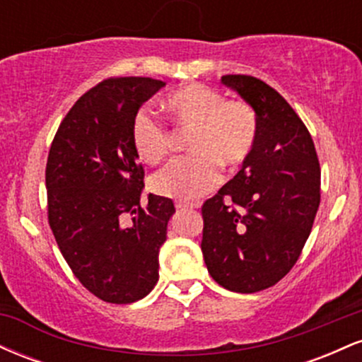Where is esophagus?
I'll use <instances>...</instances> for the list:
<instances>
[{
  "mask_svg": "<svg viewBox=\"0 0 362 362\" xmlns=\"http://www.w3.org/2000/svg\"><path fill=\"white\" fill-rule=\"evenodd\" d=\"M175 207H177L178 211H192L197 206H195V204H187V202H177Z\"/></svg>",
  "mask_w": 362,
  "mask_h": 362,
  "instance_id": "obj_1",
  "label": "esophagus"
}]
</instances>
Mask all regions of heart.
Returning <instances> with one entry per match:
<instances>
[{
	"instance_id": "obj_1",
	"label": "heart",
	"mask_w": 362,
	"mask_h": 362,
	"mask_svg": "<svg viewBox=\"0 0 362 362\" xmlns=\"http://www.w3.org/2000/svg\"><path fill=\"white\" fill-rule=\"evenodd\" d=\"M178 132H192L189 153L151 178L153 192L177 201H195L221 180L219 168L242 167L259 139V119L250 103L226 100L221 91L190 83L163 102ZM131 143L136 155L149 165L163 161L172 148V132L151 112L139 110L132 119Z\"/></svg>"
}]
</instances>
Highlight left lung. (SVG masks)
<instances>
[{
	"mask_svg": "<svg viewBox=\"0 0 362 362\" xmlns=\"http://www.w3.org/2000/svg\"><path fill=\"white\" fill-rule=\"evenodd\" d=\"M221 81L250 103L259 139L240 172L202 206V255L235 293L279 282L300 259L320 206V163L303 120L272 86L247 74Z\"/></svg>",
	"mask_w": 362,
	"mask_h": 362,
	"instance_id": "obj_1",
	"label": "left lung"
}]
</instances>
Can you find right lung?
Returning a JSON list of instances; mask_svg holds the SVG:
<instances>
[{
	"mask_svg": "<svg viewBox=\"0 0 362 362\" xmlns=\"http://www.w3.org/2000/svg\"><path fill=\"white\" fill-rule=\"evenodd\" d=\"M165 83L109 78L62 119L45 167L47 216L78 281L102 301L127 305L158 282V253L175 213L172 199L148 195L131 143L132 119Z\"/></svg>",
	"mask_w": 362,
	"mask_h": 362,
	"instance_id": "add662e5",
	"label": "right lung"
}]
</instances>
